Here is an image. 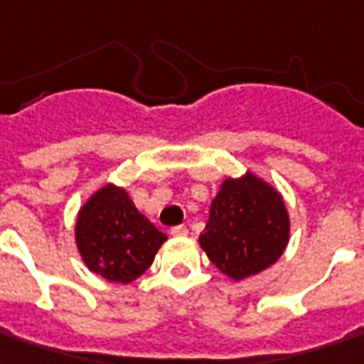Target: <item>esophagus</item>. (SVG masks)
<instances>
[{"mask_svg": "<svg viewBox=\"0 0 364 364\" xmlns=\"http://www.w3.org/2000/svg\"><path fill=\"white\" fill-rule=\"evenodd\" d=\"M189 233V230L185 228V225H175V228H171V235H175V237H185Z\"/></svg>", "mask_w": 364, "mask_h": 364, "instance_id": "34e87169", "label": "esophagus"}]
</instances>
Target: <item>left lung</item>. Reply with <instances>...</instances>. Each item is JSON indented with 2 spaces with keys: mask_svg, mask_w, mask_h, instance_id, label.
Listing matches in <instances>:
<instances>
[{
  "mask_svg": "<svg viewBox=\"0 0 364 364\" xmlns=\"http://www.w3.org/2000/svg\"><path fill=\"white\" fill-rule=\"evenodd\" d=\"M288 240L290 218L282 195L254 173H245L221 183L199 245L220 272L245 280L276 264Z\"/></svg>",
  "mask_w": 364,
  "mask_h": 364,
  "instance_id": "1",
  "label": "left lung"
}]
</instances>
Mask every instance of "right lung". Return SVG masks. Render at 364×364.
<instances>
[{"label":"right lung","mask_w":364,"mask_h":364,"mask_svg":"<svg viewBox=\"0 0 364 364\" xmlns=\"http://www.w3.org/2000/svg\"><path fill=\"white\" fill-rule=\"evenodd\" d=\"M76 245L90 272L108 282L129 284L143 276L167 235L134 207L129 193L108 183L78 211Z\"/></svg>","instance_id":"add662e5"}]
</instances>
